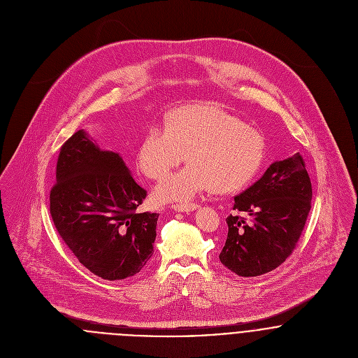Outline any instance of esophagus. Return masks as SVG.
Returning a JSON list of instances; mask_svg holds the SVG:
<instances>
[{"instance_id":"obj_1","label":"esophagus","mask_w":358,"mask_h":358,"mask_svg":"<svg viewBox=\"0 0 358 358\" xmlns=\"http://www.w3.org/2000/svg\"><path fill=\"white\" fill-rule=\"evenodd\" d=\"M199 208L197 204H173L172 205V209L176 210V212H192V210H196Z\"/></svg>"}]
</instances>
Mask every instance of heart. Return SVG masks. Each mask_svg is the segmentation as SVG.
I'll return each instance as SVG.
<instances>
[{"label":"heart","mask_w":358,"mask_h":358,"mask_svg":"<svg viewBox=\"0 0 358 358\" xmlns=\"http://www.w3.org/2000/svg\"><path fill=\"white\" fill-rule=\"evenodd\" d=\"M187 166L166 176L154 190L158 201H186L215 187L229 193L252 180L264 158L262 134L229 111L205 103L172 110L165 129L150 128L138 149V166L161 179L185 161Z\"/></svg>","instance_id":"heart-1"}]
</instances>
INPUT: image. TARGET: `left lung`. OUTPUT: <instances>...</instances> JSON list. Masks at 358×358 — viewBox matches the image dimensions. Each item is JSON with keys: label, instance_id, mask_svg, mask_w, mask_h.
Segmentation results:
<instances>
[{"label": "left lung", "instance_id": "obj_1", "mask_svg": "<svg viewBox=\"0 0 358 358\" xmlns=\"http://www.w3.org/2000/svg\"><path fill=\"white\" fill-rule=\"evenodd\" d=\"M311 182L303 158L294 154L273 162L263 176L234 197L233 209L251 216H227L229 233L220 262L240 277L278 267L292 254L311 208Z\"/></svg>", "mask_w": 358, "mask_h": 358}]
</instances>
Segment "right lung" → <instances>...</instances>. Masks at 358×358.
<instances>
[{
    "mask_svg": "<svg viewBox=\"0 0 358 358\" xmlns=\"http://www.w3.org/2000/svg\"><path fill=\"white\" fill-rule=\"evenodd\" d=\"M146 190L118 153L103 150L80 129L62 146L50 196L64 244L103 280L139 273L153 255L158 213H138Z\"/></svg>",
    "mask_w": 358,
    "mask_h": 358,
    "instance_id": "1",
    "label": "right lung"
}]
</instances>
